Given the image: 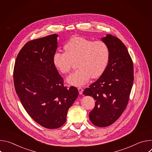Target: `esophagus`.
I'll return each instance as SVG.
<instances>
[{
    "instance_id": "1",
    "label": "esophagus",
    "mask_w": 152,
    "mask_h": 152,
    "mask_svg": "<svg viewBox=\"0 0 152 152\" xmlns=\"http://www.w3.org/2000/svg\"><path fill=\"white\" fill-rule=\"evenodd\" d=\"M77 89H78V91H79V94H82V93H83V88H81L80 86H79V87L77 88Z\"/></svg>"
}]
</instances>
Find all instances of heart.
Here are the masks:
<instances>
[{"instance_id":"obj_1","label":"heart","mask_w":152,"mask_h":152,"mask_svg":"<svg viewBox=\"0 0 152 152\" xmlns=\"http://www.w3.org/2000/svg\"><path fill=\"white\" fill-rule=\"evenodd\" d=\"M64 52H56L53 57L55 67L62 73L70 72L74 62L78 68L67 78L69 83L79 86L90 78L101 76L110 61V49L103 41H93L80 37L70 39L64 46Z\"/></svg>"}]
</instances>
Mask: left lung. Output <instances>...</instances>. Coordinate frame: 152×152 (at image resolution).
Listing matches in <instances>:
<instances>
[{"label": "left lung", "instance_id": "1", "mask_svg": "<svg viewBox=\"0 0 152 152\" xmlns=\"http://www.w3.org/2000/svg\"><path fill=\"white\" fill-rule=\"evenodd\" d=\"M102 40L109 47L110 61L103 73L83 94L96 100L89 118L93 124L103 127L113 124L124 112L134 77L133 62L123 42L110 34Z\"/></svg>", "mask_w": 152, "mask_h": 152}]
</instances>
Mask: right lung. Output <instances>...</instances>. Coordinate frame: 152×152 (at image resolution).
Listing matches in <instances>:
<instances>
[{"mask_svg":"<svg viewBox=\"0 0 152 152\" xmlns=\"http://www.w3.org/2000/svg\"><path fill=\"white\" fill-rule=\"evenodd\" d=\"M57 34L31 40L19 52L13 77L17 94L25 110L38 124L56 129L66 121L68 110L79 95L67 89L53 62Z\"/></svg>","mask_w":152,"mask_h":152,"instance_id":"right-lung-1","label":"right lung"}]
</instances>
